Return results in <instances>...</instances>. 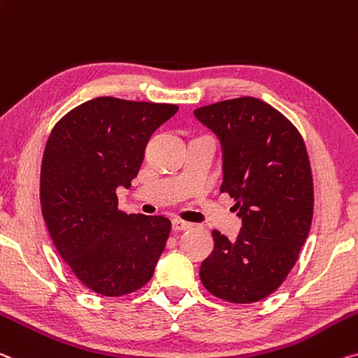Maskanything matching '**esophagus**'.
Returning a JSON list of instances; mask_svg holds the SVG:
<instances>
[{"label": "esophagus", "instance_id": "1", "mask_svg": "<svg viewBox=\"0 0 358 358\" xmlns=\"http://www.w3.org/2000/svg\"><path fill=\"white\" fill-rule=\"evenodd\" d=\"M191 223L188 221H183V220H172V229L173 231H185V229H189L191 228Z\"/></svg>", "mask_w": 358, "mask_h": 358}]
</instances>
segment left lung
<instances>
[{"label":"left lung","mask_w":358,"mask_h":358,"mask_svg":"<svg viewBox=\"0 0 358 358\" xmlns=\"http://www.w3.org/2000/svg\"><path fill=\"white\" fill-rule=\"evenodd\" d=\"M194 116L217 135L223 159L221 192L242 220L236 241L213 229V252L201 280L224 301L248 304L285 280L308 239L314 186L296 127L269 103L241 97L201 106Z\"/></svg>","instance_id":"obj_1"}]
</instances>
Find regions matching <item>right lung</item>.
<instances>
[{
	"label": "right lung",
	"mask_w": 358,
	"mask_h": 358,
	"mask_svg": "<svg viewBox=\"0 0 358 358\" xmlns=\"http://www.w3.org/2000/svg\"><path fill=\"white\" fill-rule=\"evenodd\" d=\"M177 111V105L99 97L71 110L49 135L43 217L57 252L95 293L122 296L155 274L170 220L121 212L116 189L130 188L150 137Z\"/></svg>",
	"instance_id": "add662e5"
}]
</instances>
